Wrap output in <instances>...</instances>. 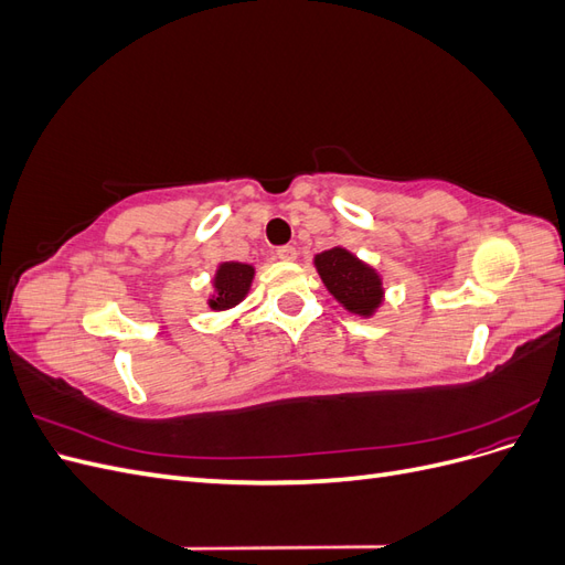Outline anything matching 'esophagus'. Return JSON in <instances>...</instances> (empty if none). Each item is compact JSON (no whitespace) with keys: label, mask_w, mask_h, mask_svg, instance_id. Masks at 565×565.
Segmentation results:
<instances>
[{"label":"esophagus","mask_w":565,"mask_h":565,"mask_svg":"<svg viewBox=\"0 0 565 565\" xmlns=\"http://www.w3.org/2000/svg\"><path fill=\"white\" fill-rule=\"evenodd\" d=\"M276 256L280 262H295L297 259V247H292V245H282V247H278L276 249Z\"/></svg>","instance_id":"obj_1"}]
</instances>
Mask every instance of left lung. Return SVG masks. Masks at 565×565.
Here are the masks:
<instances>
[{
    "label": "left lung",
    "instance_id": "1",
    "mask_svg": "<svg viewBox=\"0 0 565 565\" xmlns=\"http://www.w3.org/2000/svg\"><path fill=\"white\" fill-rule=\"evenodd\" d=\"M313 264L324 287L349 313L370 318L382 306L384 287L380 273L349 249L332 247L320 252L316 254Z\"/></svg>",
    "mask_w": 565,
    "mask_h": 565
}]
</instances>
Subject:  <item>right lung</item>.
Returning a JSON list of instances; mask_svg holds the SVG:
<instances>
[{
    "label": "right lung",
    "mask_w": 565,
    "mask_h": 565,
    "mask_svg": "<svg viewBox=\"0 0 565 565\" xmlns=\"http://www.w3.org/2000/svg\"><path fill=\"white\" fill-rule=\"evenodd\" d=\"M254 280V266L241 262H224L218 264L214 276V295L207 301L212 311H226L241 303Z\"/></svg>",
    "instance_id": "obj_1"
}]
</instances>
